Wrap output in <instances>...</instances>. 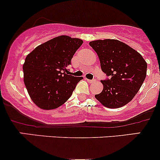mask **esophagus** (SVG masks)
Segmentation results:
<instances>
[{"mask_svg":"<svg viewBox=\"0 0 160 160\" xmlns=\"http://www.w3.org/2000/svg\"><path fill=\"white\" fill-rule=\"evenodd\" d=\"M87 81L88 82V83H94L95 81H96V80H88V79H86Z\"/></svg>","mask_w":160,"mask_h":160,"instance_id":"1","label":"esophagus"}]
</instances>
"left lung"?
I'll list each match as a JSON object with an SVG mask.
<instances>
[{
	"label": "left lung",
	"mask_w": 160,
	"mask_h": 160,
	"mask_svg": "<svg viewBox=\"0 0 160 160\" xmlns=\"http://www.w3.org/2000/svg\"><path fill=\"white\" fill-rule=\"evenodd\" d=\"M89 45L98 54L101 70L111 77L101 80L103 90L95 98L108 108L123 107L133 99L146 79V60L136 50L117 39L95 40Z\"/></svg>",
	"instance_id": "obj_1"
}]
</instances>
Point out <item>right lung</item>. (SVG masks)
Here are the masks:
<instances>
[{"label": "right lung", "mask_w": 160, "mask_h": 160, "mask_svg": "<svg viewBox=\"0 0 160 160\" xmlns=\"http://www.w3.org/2000/svg\"><path fill=\"white\" fill-rule=\"evenodd\" d=\"M83 40L59 35L32 50L23 64L24 83L34 104L53 110L64 104L82 77L66 73L74 53Z\"/></svg>", "instance_id": "1"}]
</instances>
